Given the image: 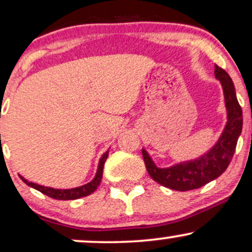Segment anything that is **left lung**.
<instances>
[{"label":"left lung","instance_id":"obj_1","mask_svg":"<svg viewBox=\"0 0 252 252\" xmlns=\"http://www.w3.org/2000/svg\"><path fill=\"white\" fill-rule=\"evenodd\" d=\"M215 77L222 84L228 114V121L222 135L215 146L195 160L174 164L168 168H159L147 152L142 150L146 169L155 182L178 191L191 190L219 178L228 168L234 157L238 136L243 126V114L238 104L234 83L222 67L215 65Z\"/></svg>","mask_w":252,"mask_h":252}]
</instances>
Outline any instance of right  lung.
I'll list each match as a JSON object with an SVG mask.
<instances>
[{"label": "right lung", "instance_id": "right-lung-1", "mask_svg": "<svg viewBox=\"0 0 252 252\" xmlns=\"http://www.w3.org/2000/svg\"><path fill=\"white\" fill-rule=\"evenodd\" d=\"M108 157V151L106 153L102 154V157L99 160V164H98V169L97 173H95L94 179L92 180L91 182L86 183V185L80 186V187L77 188H72V189H55V188H50V187H44V186H39L36 185L33 182H29L28 180H26L23 176L20 175V178L22 179V181L24 183H27L28 186L30 187L37 189V190L43 192V194L46 195V196L56 198V200H77V198L88 196V195L92 194L95 189L98 188V186L100 185L101 178H102V169H104V163L106 161Z\"/></svg>", "mask_w": 252, "mask_h": 252}]
</instances>
